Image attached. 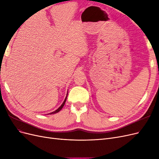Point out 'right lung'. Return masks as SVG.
<instances>
[{
  "label": "right lung",
  "mask_w": 159,
  "mask_h": 159,
  "mask_svg": "<svg viewBox=\"0 0 159 159\" xmlns=\"http://www.w3.org/2000/svg\"><path fill=\"white\" fill-rule=\"evenodd\" d=\"M67 96H68V93H67V95H66V98H65V99H64V102L62 103V104L61 105V106H60V107H59L58 109H56V111H53V112H52V113H48V114L51 115V114H54V113H57V112H59L60 111L62 108H63V107H64V104H65V103H66V102Z\"/></svg>",
  "instance_id": "right-lung-1"
}]
</instances>
